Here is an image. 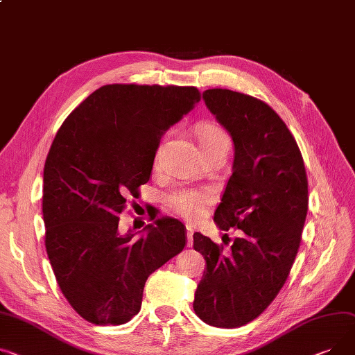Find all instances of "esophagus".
I'll list each match as a JSON object with an SVG mask.
<instances>
[{"instance_id": "esophagus-1", "label": "esophagus", "mask_w": 355, "mask_h": 355, "mask_svg": "<svg viewBox=\"0 0 355 355\" xmlns=\"http://www.w3.org/2000/svg\"><path fill=\"white\" fill-rule=\"evenodd\" d=\"M185 232H187V245L191 247V245H193V234H194V230H193L190 225H187Z\"/></svg>"}]
</instances>
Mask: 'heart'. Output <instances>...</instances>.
Masks as SVG:
<instances>
[{
	"label": "heart",
	"mask_w": 355,
	"mask_h": 355,
	"mask_svg": "<svg viewBox=\"0 0 355 355\" xmlns=\"http://www.w3.org/2000/svg\"><path fill=\"white\" fill-rule=\"evenodd\" d=\"M225 135L216 125H204L200 131V143L201 146L209 143L218 137ZM159 159V153L157 154V161ZM211 200V191L205 188H177L171 191L165 202L168 208L177 216H181L188 220H196L202 216L205 205Z\"/></svg>",
	"instance_id": "b5f03b06"
}]
</instances>
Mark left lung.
I'll list each match as a JSON object with an SVG mask.
<instances>
[{"label":"left lung","instance_id":"8db88e82","mask_svg":"<svg viewBox=\"0 0 355 355\" xmlns=\"http://www.w3.org/2000/svg\"><path fill=\"white\" fill-rule=\"evenodd\" d=\"M202 98L234 143L232 174L214 221L224 231L241 230V237L224 251L194 234L207 268L193 306L209 325L237 328L286 284L309 209V181L295 138L268 104L223 88L204 91Z\"/></svg>","mask_w":355,"mask_h":355}]
</instances>
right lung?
<instances>
[{
	"mask_svg": "<svg viewBox=\"0 0 355 355\" xmlns=\"http://www.w3.org/2000/svg\"><path fill=\"white\" fill-rule=\"evenodd\" d=\"M198 101L196 87L104 85L53 141L44 165L45 248L64 297L88 322H128L150 274L185 247L175 218L153 216L132 240L118 216L148 182L161 137Z\"/></svg>",
	"mask_w": 355,
	"mask_h": 355,
	"instance_id": "add662e5",
	"label": "right lung"
}]
</instances>
